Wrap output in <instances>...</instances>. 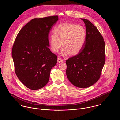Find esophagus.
Masks as SVG:
<instances>
[{
	"mask_svg": "<svg viewBox=\"0 0 120 120\" xmlns=\"http://www.w3.org/2000/svg\"><path fill=\"white\" fill-rule=\"evenodd\" d=\"M57 61H58V63H60V62H63V60L62 58L59 57V58H58Z\"/></svg>",
	"mask_w": 120,
	"mask_h": 120,
	"instance_id": "34e87169",
	"label": "esophagus"
}]
</instances>
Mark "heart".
Masks as SVG:
<instances>
[{
  "label": "heart",
  "mask_w": 120,
  "mask_h": 120,
  "mask_svg": "<svg viewBox=\"0 0 120 120\" xmlns=\"http://www.w3.org/2000/svg\"><path fill=\"white\" fill-rule=\"evenodd\" d=\"M54 34H50L49 38L52 51H59L62 46L61 53L63 56L71 54H78L83 49L86 38L85 28L82 25L72 23L64 22L54 28Z\"/></svg>",
  "instance_id": "heart-1"
}]
</instances>
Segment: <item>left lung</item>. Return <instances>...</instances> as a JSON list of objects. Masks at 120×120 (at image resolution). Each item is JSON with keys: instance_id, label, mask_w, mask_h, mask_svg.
<instances>
[{"instance_id": "left-lung-1", "label": "left lung", "mask_w": 120, "mask_h": 120, "mask_svg": "<svg viewBox=\"0 0 120 120\" xmlns=\"http://www.w3.org/2000/svg\"><path fill=\"white\" fill-rule=\"evenodd\" d=\"M81 19L86 25V43L77 55L67 60L66 73L73 85L86 88L94 85L100 79L105 61V42L94 25L88 20Z\"/></svg>"}]
</instances>
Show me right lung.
I'll return each mask as SVG.
<instances>
[{
  "label": "right lung",
  "mask_w": 120,
  "mask_h": 120,
  "mask_svg": "<svg viewBox=\"0 0 120 120\" xmlns=\"http://www.w3.org/2000/svg\"><path fill=\"white\" fill-rule=\"evenodd\" d=\"M58 20V16L32 19L20 30L14 42L12 56L16 74L30 90L46 86L57 63V55L49 47V35Z\"/></svg>",
  "instance_id": "add662e5"
}]
</instances>
